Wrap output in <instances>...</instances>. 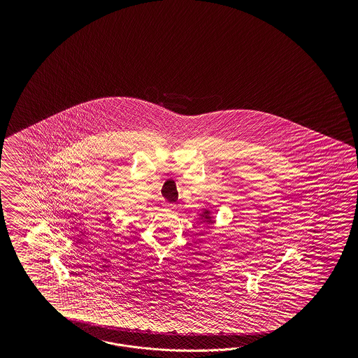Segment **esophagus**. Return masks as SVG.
I'll return each instance as SVG.
<instances>
[{"label":"esophagus","instance_id":"1","mask_svg":"<svg viewBox=\"0 0 358 358\" xmlns=\"http://www.w3.org/2000/svg\"><path fill=\"white\" fill-rule=\"evenodd\" d=\"M165 208H168V210H174L176 208V205L173 203H165Z\"/></svg>","mask_w":358,"mask_h":358}]
</instances>
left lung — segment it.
Returning <instances> with one entry per match:
<instances>
[{
  "label": "left lung",
  "instance_id": "left-lung-1",
  "mask_svg": "<svg viewBox=\"0 0 358 358\" xmlns=\"http://www.w3.org/2000/svg\"><path fill=\"white\" fill-rule=\"evenodd\" d=\"M202 213L199 214V220L201 223H203V226L206 228H211V226L215 223V219L213 217V213L210 211V208H202Z\"/></svg>",
  "mask_w": 358,
  "mask_h": 358
}]
</instances>
